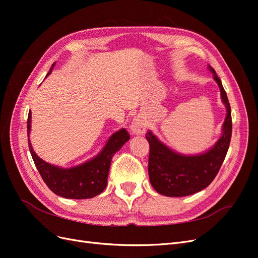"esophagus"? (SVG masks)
<instances>
[{"instance_id": "1", "label": "esophagus", "mask_w": 258, "mask_h": 258, "mask_svg": "<svg viewBox=\"0 0 258 258\" xmlns=\"http://www.w3.org/2000/svg\"><path fill=\"white\" fill-rule=\"evenodd\" d=\"M130 131L134 136H143L146 131V122L137 116L130 124Z\"/></svg>"}]
</instances>
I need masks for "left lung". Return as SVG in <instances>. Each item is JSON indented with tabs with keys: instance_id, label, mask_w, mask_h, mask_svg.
<instances>
[{
	"instance_id": "8db88e82",
	"label": "left lung",
	"mask_w": 258,
	"mask_h": 258,
	"mask_svg": "<svg viewBox=\"0 0 258 258\" xmlns=\"http://www.w3.org/2000/svg\"><path fill=\"white\" fill-rule=\"evenodd\" d=\"M213 80L221 92L226 117L222 124V134L217 141L199 154H182L161 142L151 130L145 136L150 143L148 175L155 190L167 197H185L208 187L227 154L231 138V110L227 95L214 70L208 66Z\"/></svg>"
}]
</instances>
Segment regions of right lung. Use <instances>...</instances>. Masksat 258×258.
Returning <instances> with one entry per match:
<instances>
[{"label": "right lung", "instance_id": "obj_1", "mask_svg": "<svg viewBox=\"0 0 258 258\" xmlns=\"http://www.w3.org/2000/svg\"><path fill=\"white\" fill-rule=\"evenodd\" d=\"M54 64L56 63L52 64L46 77L52 72ZM31 121L32 114L29 112L27 124L29 150L43 181L52 192L67 199H89L98 196L105 189L113 156L130 139L126 129L121 128L115 131L107 139L102 150L90 159L77 166L63 168L46 162L36 155L30 141Z\"/></svg>", "mask_w": 258, "mask_h": 258}]
</instances>
